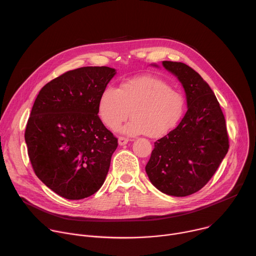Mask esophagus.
I'll return each mask as SVG.
<instances>
[{
  "mask_svg": "<svg viewBox=\"0 0 256 256\" xmlns=\"http://www.w3.org/2000/svg\"><path fill=\"white\" fill-rule=\"evenodd\" d=\"M128 138H124V136H120L118 138V144H120V146H124V144H126L128 142Z\"/></svg>",
  "mask_w": 256,
  "mask_h": 256,
  "instance_id": "1",
  "label": "esophagus"
}]
</instances>
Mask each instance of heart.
<instances>
[{
	"label": "heart",
	"mask_w": 256,
	"mask_h": 256,
	"mask_svg": "<svg viewBox=\"0 0 256 256\" xmlns=\"http://www.w3.org/2000/svg\"><path fill=\"white\" fill-rule=\"evenodd\" d=\"M184 107V97L178 91L161 79L142 76L122 83L120 89L105 88L98 112L109 128H118L130 114L132 118L122 128L124 134L159 138L178 122Z\"/></svg>",
	"instance_id": "heart-1"
}]
</instances>
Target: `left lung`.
I'll use <instances>...</instances> for the list:
<instances>
[{
  "instance_id": "8db88e82",
  "label": "left lung",
  "mask_w": 256,
  "mask_h": 256,
  "mask_svg": "<svg viewBox=\"0 0 256 256\" xmlns=\"http://www.w3.org/2000/svg\"><path fill=\"white\" fill-rule=\"evenodd\" d=\"M162 64L184 86L188 108L179 124L154 142L146 172L163 194L186 196L212 177L228 152L229 136L221 106L198 72L184 62Z\"/></svg>"
}]
</instances>
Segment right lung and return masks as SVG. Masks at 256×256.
Returning a JSON list of instances; mask_svg holds the SVG:
<instances>
[{
    "mask_svg": "<svg viewBox=\"0 0 256 256\" xmlns=\"http://www.w3.org/2000/svg\"><path fill=\"white\" fill-rule=\"evenodd\" d=\"M116 72L83 66L52 80L36 97L25 130L32 168L68 200H82L102 186L118 138L98 116L99 99Z\"/></svg>",
    "mask_w": 256,
    "mask_h": 256,
    "instance_id": "right-lung-1",
    "label": "right lung"
}]
</instances>
